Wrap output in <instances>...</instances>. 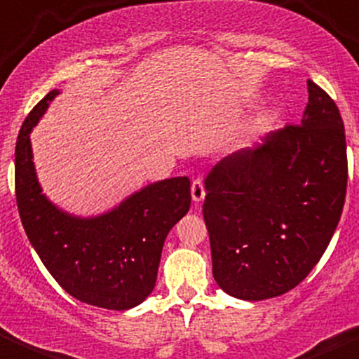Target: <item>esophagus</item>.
<instances>
[{"label":"esophagus","instance_id":"esophagus-1","mask_svg":"<svg viewBox=\"0 0 359 359\" xmlns=\"http://www.w3.org/2000/svg\"><path fill=\"white\" fill-rule=\"evenodd\" d=\"M205 193H207V191H205L203 180H201V179H194L193 180V186H191V196H193V200L198 203V201L203 200Z\"/></svg>","mask_w":359,"mask_h":359}]
</instances>
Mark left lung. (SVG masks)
Returning <instances> with one entry per match:
<instances>
[{
    "instance_id": "1",
    "label": "left lung",
    "mask_w": 359,
    "mask_h": 359,
    "mask_svg": "<svg viewBox=\"0 0 359 359\" xmlns=\"http://www.w3.org/2000/svg\"><path fill=\"white\" fill-rule=\"evenodd\" d=\"M309 86L300 124L226 156L205 180L212 273L240 300L297 287L325 254L347 193L346 130L328 93Z\"/></svg>"
}]
</instances>
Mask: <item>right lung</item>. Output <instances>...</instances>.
<instances>
[{"mask_svg": "<svg viewBox=\"0 0 359 359\" xmlns=\"http://www.w3.org/2000/svg\"><path fill=\"white\" fill-rule=\"evenodd\" d=\"M57 91H50L22 123L15 145V198L26 235L59 286L87 305L128 311L156 286L163 243L191 207L187 177L161 180L95 219L55 208L41 194L29 133Z\"/></svg>", "mask_w": 359, "mask_h": 359, "instance_id": "add662e5", "label": "right lung"}]
</instances>
